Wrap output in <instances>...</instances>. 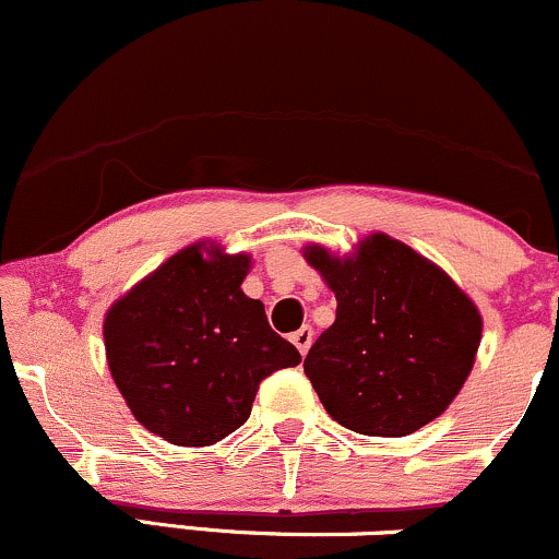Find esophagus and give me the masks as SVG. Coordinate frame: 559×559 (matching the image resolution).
<instances>
[{
	"instance_id": "1",
	"label": "esophagus",
	"mask_w": 559,
	"mask_h": 559,
	"mask_svg": "<svg viewBox=\"0 0 559 559\" xmlns=\"http://www.w3.org/2000/svg\"><path fill=\"white\" fill-rule=\"evenodd\" d=\"M292 342H294V347L299 349V353L308 355V349H310V345H312V329H310V326L297 329V331H294V334H292Z\"/></svg>"
}]
</instances>
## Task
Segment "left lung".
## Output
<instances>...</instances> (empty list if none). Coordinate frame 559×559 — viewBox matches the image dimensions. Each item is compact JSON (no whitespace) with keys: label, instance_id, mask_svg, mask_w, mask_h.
<instances>
[{"label":"left lung","instance_id":"8db88e82","mask_svg":"<svg viewBox=\"0 0 559 559\" xmlns=\"http://www.w3.org/2000/svg\"><path fill=\"white\" fill-rule=\"evenodd\" d=\"M302 254L336 297V321L305 358L331 419L373 438H403L438 419L475 366L477 305L388 233H371L349 254L321 243Z\"/></svg>","mask_w":559,"mask_h":559}]
</instances>
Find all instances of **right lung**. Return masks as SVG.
<instances>
[{"label":"right lung","instance_id":"1","mask_svg":"<svg viewBox=\"0 0 559 559\" xmlns=\"http://www.w3.org/2000/svg\"><path fill=\"white\" fill-rule=\"evenodd\" d=\"M251 254L195 241L106 312L110 377L132 416L171 445H214L249 419L257 388L302 360L243 294Z\"/></svg>","mask_w":559,"mask_h":559}]
</instances>
